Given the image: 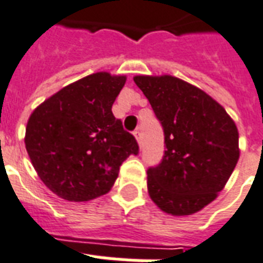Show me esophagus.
<instances>
[{
    "instance_id": "obj_1",
    "label": "esophagus",
    "mask_w": 263,
    "mask_h": 263,
    "mask_svg": "<svg viewBox=\"0 0 263 263\" xmlns=\"http://www.w3.org/2000/svg\"><path fill=\"white\" fill-rule=\"evenodd\" d=\"M134 136H135L136 142H138L139 144H142V134H140V131H139V129L134 131Z\"/></svg>"
}]
</instances>
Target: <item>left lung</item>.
<instances>
[{"label":"left lung","mask_w":263,"mask_h":263,"mask_svg":"<svg viewBox=\"0 0 263 263\" xmlns=\"http://www.w3.org/2000/svg\"><path fill=\"white\" fill-rule=\"evenodd\" d=\"M165 132V155L147 170V189L173 216L201 211L217 197L239 159L235 121L205 91L173 76H136Z\"/></svg>","instance_id":"obj_1"}]
</instances>
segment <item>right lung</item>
Masks as SVG:
<instances>
[{
	"label": "right lung",
	"instance_id": "add662e5",
	"mask_svg": "<svg viewBox=\"0 0 263 263\" xmlns=\"http://www.w3.org/2000/svg\"><path fill=\"white\" fill-rule=\"evenodd\" d=\"M127 77L100 71L47 98L28 119L25 148L43 183L67 201L106 194L121 163L138 154L134 135L113 116Z\"/></svg>",
	"mask_w": 263,
	"mask_h": 263
}]
</instances>
